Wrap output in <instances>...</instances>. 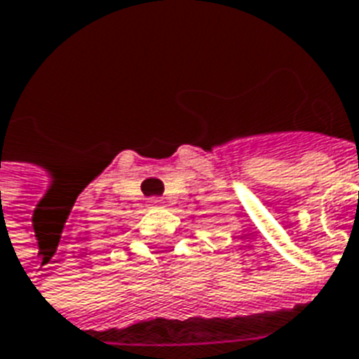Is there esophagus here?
<instances>
[{
	"mask_svg": "<svg viewBox=\"0 0 359 359\" xmlns=\"http://www.w3.org/2000/svg\"><path fill=\"white\" fill-rule=\"evenodd\" d=\"M162 205H164V201H162L161 197H153V198H149V206H151V208H161Z\"/></svg>",
	"mask_w": 359,
	"mask_h": 359,
	"instance_id": "34e87169",
	"label": "esophagus"
}]
</instances>
